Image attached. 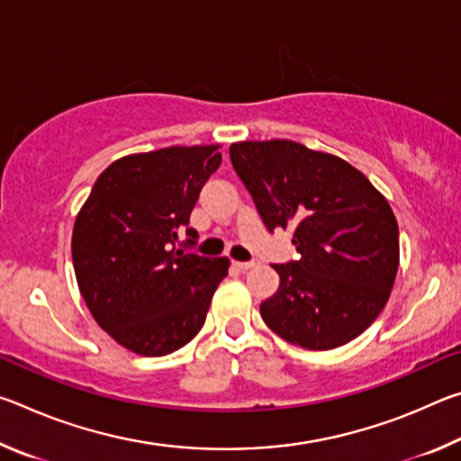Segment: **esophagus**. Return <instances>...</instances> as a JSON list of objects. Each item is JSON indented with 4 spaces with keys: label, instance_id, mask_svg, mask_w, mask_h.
Here are the masks:
<instances>
[{
    "label": "esophagus",
    "instance_id": "esophagus-1",
    "mask_svg": "<svg viewBox=\"0 0 461 461\" xmlns=\"http://www.w3.org/2000/svg\"><path fill=\"white\" fill-rule=\"evenodd\" d=\"M256 264H258V260H248V262H233V267H236L238 270H249V268H254Z\"/></svg>",
    "mask_w": 461,
    "mask_h": 461
}]
</instances>
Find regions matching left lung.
I'll use <instances>...</instances> for the list:
<instances>
[{
    "instance_id": "obj_1",
    "label": "left lung",
    "mask_w": 461,
    "mask_h": 461,
    "mask_svg": "<svg viewBox=\"0 0 461 461\" xmlns=\"http://www.w3.org/2000/svg\"><path fill=\"white\" fill-rule=\"evenodd\" d=\"M230 158L267 230H293L299 258L275 264L278 291L260 315L285 341L333 349L384 309L399 270L388 201L349 162L291 140L238 142Z\"/></svg>"
}]
</instances>
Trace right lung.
I'll list each match as a JSON object with an SVG mask.
<instances>
[{
    "label": "right lung",
    "instance_id": "right-lung-1",
    "mask_svg": "<svg viewBox=\"0 0 461 461\" xmlns=\"http://www.w3.org/2000/svg\"><path fill=\"white\" fill-rule=\"evenodd\" d=\"M221 165L217 146H170L109 165L73 230V267L85 303L120 346L156 357L176 352L205 323L228 258L185 252L197 244L191 212Z\"/></svg>",
    "mask_w": 461,
    "mask_h": 461
}]
</instances>
